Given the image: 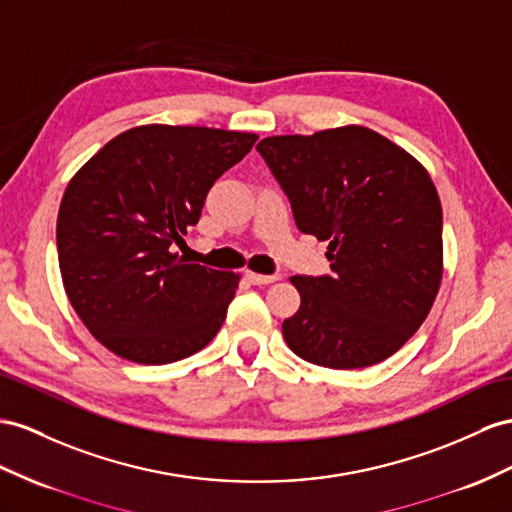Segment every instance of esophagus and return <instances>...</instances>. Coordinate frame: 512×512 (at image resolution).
Segmentation results:
<instances>
[{"instance_id":"1","label":"esophagus","mask_w":512,"mask_h":512,"mask_svg":"<svg viewBox=\"0 0 512 512\" xmlns=\"http://www.w3.org/2000/svg\"><path fill=\"white\" fill-rule=\"evenodd\" d=\"M246 279L253 285H268L279 281V274H257V272H246Z\"/></svg>"}]
</instances>
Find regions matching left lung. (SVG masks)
I'll return each instance as SVG.
<instances>
[{"instance_id":"left-lung-1","label":"left lung","mask_w":512,"mask_h":512,"mask_svg":"<svg viewBox=\"0 0 512 512\" xmlns=\"http://www.w3.org/2000/svg\"><path fill=\"white\" fill-rule=\"evenodd\" d=\"M298 231L329 242L331 274L292 277L300 309L283 322L294 355L357 370L398 352L441 283V203L424 166L359 125L257 144Z\"/></svg>"}]
</instances>
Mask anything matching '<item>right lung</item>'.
Here are the masks:
<instances>
[{"label": "right lung", "instance_id": "add662e5", "mask_svg": "<svg viewBox=\"0 0 512 512\" xmlns=\"http://www.w3.org/2000/svg\"><path fill=\"white\" fill-rule=\"evenodd\" d=\"M255 140L209 127H134L71 179L56 227L64 290L114 355L162 365L216 337L238 274L186 264L170 246L183 242L209 188Z\"/></svg>", "mask_w": 512, "mask_h": 512}]
</instances>
